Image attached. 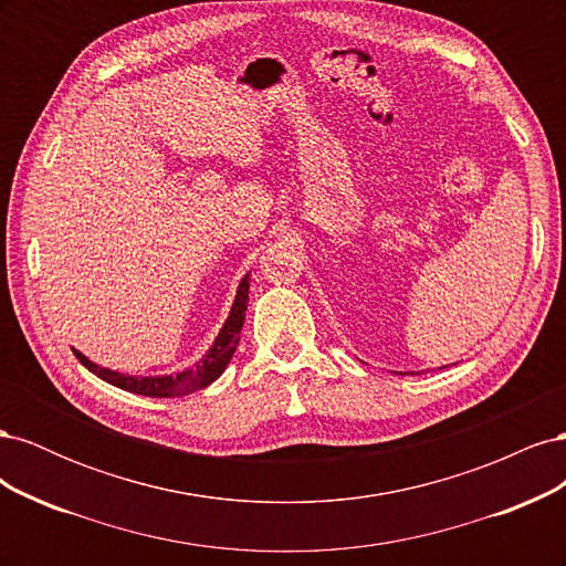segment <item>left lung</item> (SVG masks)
Listing matches in <instances>:
<instances>
[{
    "label": "left lung",
    "mask_w": 566,
    "mask_h": 566,
    "mask_svg": "<svg viewBox=\"0 0 566 566\" xmlns=\"http://www.w3.org/2000/svg\"><path fill=\"white\" fill-rule=\"evenodd\" d=\"M410 375H413V373H410Z\"/></svg>",
    "instance_id": "1"
}]
</instances>
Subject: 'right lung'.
I'll use <instances>...</instances> for the list:
<instances>
[{"mask_svg": "<svg viewBox=\"0 0 566 566\" xmlns=\"http://www.w3.org/2000/svg\"><path fill=\"white\" fill-rule=\"evenodd\" d=\"M248 293H250V273H245V279L241 281V285H238L231 314L224 323V328L219 331L210 352L205 354L196 366L186 368L177 375H160V378H139V375H136L134 378V375H123V373H115L108 368H101V366L92 364L90 358L80 354L77 349H73V352L84 368H90L94 375H98L101 380H106L125 391L144 394V397H153V399H172V397H184V394H193L202 387L212 385L229 366L238 342H241V331H243L245 312H248Z\"/></svg>", "mask_w": 566, "mask_h": 566, "instance_id": "1", "label": "right lung"}]
</instances>
